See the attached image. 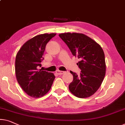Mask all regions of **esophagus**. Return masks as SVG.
Returning a JSON list of instances; mask_svg holds the SVG:
<instances>
[{
    "label": "esophagus",
    "mask_w": 125,
    "mask_h": 125,
    "mask_svg": "<svg viewBox=\"0 0 125 125\" xmlns=\"http://www.w3.org/2000/svg\"><path fill=\"white\" fill-rule=\"evenodd\" d=\"M64 71H59V70H57L56 71V73H58V74H62L64 73Z\"/></svg>",
    "instance_id": "1"
}]
</instances>
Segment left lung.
Returning a JSON list of instances; mask_svg holds the SVG:
<instances>
[{
    "label": "left lung",
    "mask_w": 125,
    "mask_h": 125,
    "mask_svg": "<svg viewBox=\"0 0 125 125\" xmlns=\"http://www.w3.org/2000/svg\"><path fill=\"white\" fill-rule=\"evenodd\" d=\"M72 55L80 59L77 63L81 70L79 75L71 71L73 80L69 90L78 98H87L95 93L105 74L104 52L99 45L83 33H64L59 35Z\"/></svg>",
    "instance_id": "obj_1"
}]
</instances>
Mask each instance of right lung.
I'll use <instances>...</instances> for the list:
<instances>
[{
    "instance_id": "add662e5",
    "label": "right lung",
    "mask_w": 125,
    "mask_h": 125,
    "mask_svg": "<svg viewBox=\"0 0 125 125\" xmlns=\"http://www.w3.org/2000/svg\"><path fill=\"white\" fill-rule=\"evenodd\" d=\"M56 33L37 35L24 44L17 54L15 71L18 83L27 95L42 97L51 89L55 76L45 71H38L44 60L46 44Z\"/></svg>"
}]
</instances>
